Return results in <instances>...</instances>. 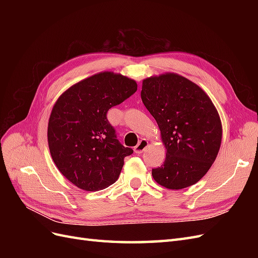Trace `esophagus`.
Instances as JSON below:
<instances>
[{"mask_svg":"<svg viewBox=\"0 0 258 258\" xmlns=\"http://www.w3.org/2000/svg\"><path fill=\"white\" fill-rule=\"evenodd\" d=\"M147 146H148V142L146 141V140L142 139L141 141H140V142L138 143V145L135 147V153H136V154H141V153H143Z\"/></svg>","mask_w":258,"mask_h":258,"instance_id":"1","label":"esophagus"}]
</instances>
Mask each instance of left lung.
Segmentation results:
<instances>
[{"instance_id":"1","label":"left lung","mask_w":258,"mask_h":258,"mask_svg":"<svg viewBox=\"0 0 258 258\" xmlns=\"http://www.w3.org/2000/svg\"><path fill=\"white\" fill-rule=\"evenodd\" d=\"M141 98L157 121L167 150L154 179L169 189H182L204 177L222 143V122L212 101L198 85L175 73L142 83Z\"/></svg>"}]
</instances>
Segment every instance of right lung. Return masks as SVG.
<instances>
[{
  "instance_id": "right-lung-1",
  "label": "right lung",
  "mask_w": 258,
  "mask_h": 258,
  "mask_svg": "<svg viewBox=\"0 0 258 258\" xmlns=\"http://www.w3.org/2000/svg\"><path fill=\"white\" fill-rule=\"evenodd\" d=\"M137 89L136 81L127 76L101 72L71 86L54 103L47 130L50 155L79 188L97 191L112 185L124 157L134 153L116 139L106 113Z\"/></svg>"
}]
</instances>
